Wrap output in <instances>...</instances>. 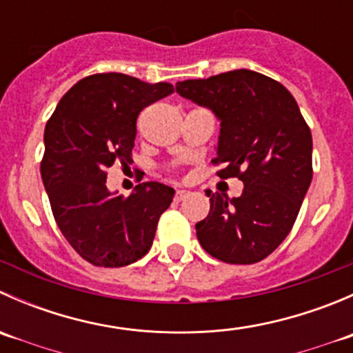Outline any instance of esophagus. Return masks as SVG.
<instances>
[{
  "mask_svg": "<svg viewBox=\"0 0 353 353\" xmlns=\"http://www.w3.org/2000/svg\"><path fill=\"white\" fill-rule=\"evenodd\" d=\"M190 191H186V190H181V191H177L176 193V199L177 201H184V199L186 198H190Z\"/></svg>",
  "mask_w": 353,
  "mask_h": 353,
  "instance_id": "1",
  "label": "esophagus"
}]
</instances>
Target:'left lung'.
<instances>
[{"label": "left lung", "instance_id": "left-lung-1", "mask_svg": "<svg viewBox=\"0 0 353 353\" xmlns=\"http://www.w3.org/2000/svg\"><path fill=\"white\" fill-rule=\"evenodd\" d=\"M176 90L222 121L212 160L223 165L216 176L244 183L239 198L206 191L210 213L196 223L199 244L223 263L261 261L288 236L311 184V130L290 92L256 71L177 81Z\"/></svg>", "mask_w": 353, "mask_h": 353}]
</instances>
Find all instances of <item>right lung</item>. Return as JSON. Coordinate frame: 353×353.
<instances>
[{
	"label": "right lung",
	"mask_w": 353,
	"mask_h": 353,
	"mask_svg": "<svg viewBox=\"0 0 353 353\" xmlns=\"http://www.w3.org/2000/svg\"><path fill=\"white\" fill-rule=\"evenodd\" d=\"M172 92L167 81L90 74L63 95L46 124L41 176L52 215L71 248L92 265L121 268L152 248L176 191L143 183L130 196H117L105 179L112 163L133 162L138 114Z\"/></svg>",
	"instance_id": "obj_1"
}]
</instances>
